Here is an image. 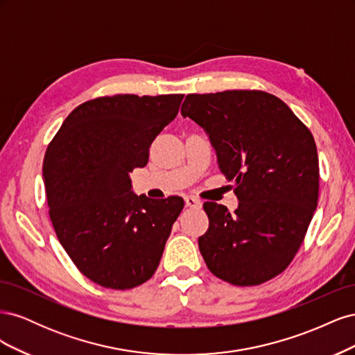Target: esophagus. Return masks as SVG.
<instances>
[{
    "instance_id": "obj_1",
    "label": "esophagus",
    "mask_w": 355,
    "mask_h": 355,
    "mask_svg": "<svg viewBox=\"0 0 355 355\" xmlns=\"http://www.w3.org/2000/svg\"><path fill=\"white\" fill-rule=\"evenodd\" d=\"M185 204H187V207H191V209H200L201 207V201L196 197H187Z\"/></svg>"
}]
</instances>
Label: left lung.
I'll use <instances>...</instances> for the list:
<instances>
[{
  "instance_id": "left-lung-1",
  "label": "left lung",
  "mask_w": 355,
  "mask_h": 355,
  "mask_svg": "<svg viewBox=\"0 0 355 355\" xmlns=\"http://www.w3.org/2000/svg\"><path fill=\"white\" fill-rule=\"evenodd\" d=\"M180 112L206 130L240 201L232 214L204 202V262L234 286L271 280L293 261L317 209L313 135L282 99L261 90L188 94Z\"/></svg>"
}]
</instances>
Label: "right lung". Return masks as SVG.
<instances>
[{"instance_id":"right-lung-1","label":"right lung","mask_w":355,"mask_h":355,"mask_svg":"<svg viewBox=\"0 0 355 355\" xmlns=\"http://www.w3.org/2000/svg\"><path fill=\"white\" fill-rule=\"evenodd\" d=\"M184 94H115L84 102L47 146L42 179L49 213L78 270L106 288L125 290L151 278L180 197L136 196L130 175L175 120Z\"/></svg>"}]
</instances>
